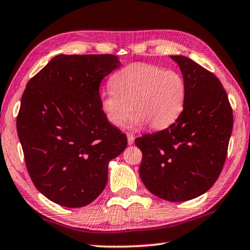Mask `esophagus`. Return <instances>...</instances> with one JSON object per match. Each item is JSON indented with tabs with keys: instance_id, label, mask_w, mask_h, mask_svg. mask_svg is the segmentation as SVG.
Returning a JSON list of instances; mask_svg holds the SVG:
<instances>
[{
	"instance_id": "esophagus-1",
	"label": "esophagus",
	"mask_w": 250,
	"mask_h": 250,
	"mask_svg": "<svg viewBox=\"0 0 250 250\" xmlns=\"http://www.w3.org/2000/svg\"><path fill=\"white\" fill-rule=\"evenodd\" d=\"M126 138H128V145L129 146L133 145V143H134V135L133 134H128V135H126Z\"/></svg>"
}]
</instances>
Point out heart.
<instances>
[{"label": "heart", "mask_w": 250, "mask_h": 250, "mask_svg": "<svg viewBox=\"0 0 250 250\" xmlns=\"http://www.w3.org/2000/svg\"><path fill=\"white\" fill-rule=\"evenodd\" d=\"M110 86L101 94L100 104L105 119L115 126L124 124L132 110L134 125L162 129L183 109L185 83L174 70L132 64L113 74Z\"/></svg>", "instance_id": "heart-1"}]
</instances>
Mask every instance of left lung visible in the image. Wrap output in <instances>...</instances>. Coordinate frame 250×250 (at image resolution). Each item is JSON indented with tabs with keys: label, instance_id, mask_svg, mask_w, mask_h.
<instances>
[{
	"label": "left lung",
	"instance_id": "1",
	"mask_svg": "<svg viewBox=\"0 0 250 250\" xmlns=\"http://www.w3.org/2000/svg\"><path fill=\"white\" fill-rule=\"evenodd\" d=\"M183 75V111L168 128L135 139L140 177L155 196L184 202L214 185L225 163L232 109L222 83L185 56H171Z\"/></svg>",
	"mask_w": 250,
	"mask_h": 250
}]
</instances>
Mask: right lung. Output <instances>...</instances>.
<instances>
[{
	"label": "right lung",
	"instance_id": "1",
	"mask_svg": "<svg viewBox=\"0 0 250 250\" xmlns=\"http://www.w3.org/2000/svg\"><path fill=\"white\" fill-rule=\"evenodd\" d=\"M115 55H58L26 84L16 128L28 174L56 204H90L108 181L109 161L126 147L109 124L99 87L119 67Z\"/></svg>",
	"mask_w": 250,
	"mask_h": 250
}]
</instances>
